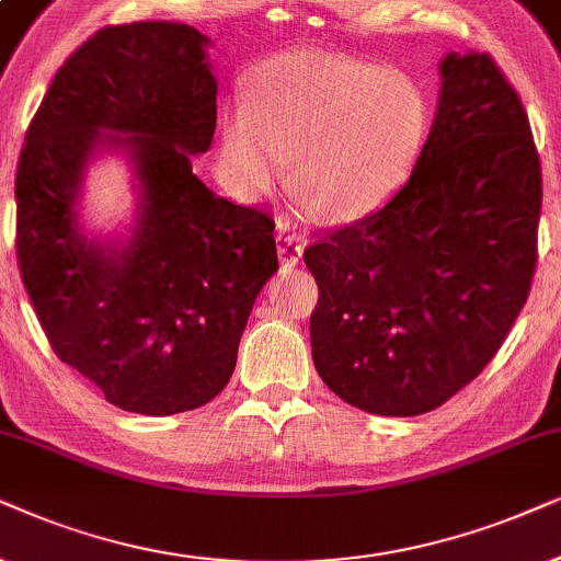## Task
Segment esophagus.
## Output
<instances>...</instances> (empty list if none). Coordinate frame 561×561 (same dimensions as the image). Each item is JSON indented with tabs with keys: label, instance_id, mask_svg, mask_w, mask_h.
Segmentation results:
<instances>
[{
	"label": "esophagus",
	"instance_id": "obj_1",
	"mask_svg": "<svg viewBox=\"0 0 561 561\" xmlns=\"http://www.w3.org/2000/svg\"><path fill=\"white\" fill-rule=\"evenodd\" d=\"M305 251V238L295 230H289L287 222H279L276 226V253H279V261L285 266H295L297 261L302 259Z\"/></svg>",
	"mask_w": 561,
	"mask_h": 561
}]
</instances>
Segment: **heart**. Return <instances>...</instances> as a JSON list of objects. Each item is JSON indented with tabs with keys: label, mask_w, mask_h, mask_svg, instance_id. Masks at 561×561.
I'll use <instances>...</instances> for the list:
<instances>
[{
	"label": "heart",
	"mask_w": 561,
	"mask_h": 561,
	"mask_svg": "<svg viewBox=\"0 0 561 561\" xmlns=\"http://www.w3.org/2000/svg\"><path fill=\"white\" fill-rule=\"evenodd\" d=\"M431 107L408 73L346 56L293 50L268 58L256 92L222 125L233 182L264 192L293 159L289 186L310 213L351 222L390 203L413 174Z\"/></svg>",
	"instance_id": "heart-1"
}]
</instances>
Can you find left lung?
<instances>
[{
	"label": "left lung",
	"instance_id": "8db88e82",
	"mask_svg": "<svg viewBox=\"0 0 561 561\" xmlns=\"http://www.w3.org/2000/svg\"><path fill=\"white\" fill-rule=\"evenodd\" d=\"M539 215L541 161L518 92L488 54H449L405 186L305 249L320 379L371 415L444 405L526 305Z\"/></svg>",
	"mask_w": 561,
	"mask_h": 561
}]
</instances>
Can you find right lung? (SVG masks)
I'll use <instances>...</instances> for the list:
<instances>
[{
  "instance_id": "1",
  "label": "right lung",
  "mask_w": 561,
  "mask_h": 561,
  "mask_svg": "<svg viewBox=\"0 0 561 561\" xmlns=\"http://www.w3.org/2000/svg\"><path fill=\"white\" fill-rule=\"evenodd\" d=\"M207 46L182 22L102 27L58 69L14 176V245L35 316L56 356L128 413L210 402L279 268L274 220L192 174L218 119ZM100 150L128 154L139 182L137 226L115 244L81 234L76 213Z\"/></svg>"
}]
</instances>
